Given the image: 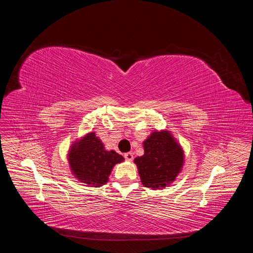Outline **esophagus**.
<instances>
[{"instance_id": "obj_1", "label": "esophagus", "mask_w": 253, "mask_h": 253, "mask_svg": "<svg viewBox=\"0 0 253 253\" xmlns=\"http://www.w3.org/2000/svg\"><path fill=\"white\" fill-rule=\"evenodd\" d=\"M125 158H126V160H128V162H132V160H133V158H134V155H133V153H131V152H128V153H126V154H125Z\"/></svg>"}]
</instances>
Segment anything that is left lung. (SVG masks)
I'll return each mask as SVG.
<instances>
[{"mask_svg": "<svg viewBox=\"0 0 253 253\" xmlns=\"http://www.w3.org/2000/svg\"><path fill=\"white\" fill-rule=\"evenodd\" d=\"M144 154L136 157L142 185L148 188H164L172 182L183 164L181 148L168 131L153 132L143 142Z\"/></svg>", "mask_w": 253, "mask_h": 253, "instance_id": "obj_1", "label": "left lung"}]
</instances>
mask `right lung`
<instances>
[{
  "mask_svg": "<svg viewBox=\"0 0 253 253\" xmlns=\"http://www.w3.org/2000/svg\"><path fill=\"white\" fill-rule=\"evenodd\" d=\"M68 162L73 173L81 182L100 187L108 181L113 167L124 162V157L115 151L104 150L96 134L89 133L72 145Z\"/></svg>",
  "mask_w": 253,
  "mask_h": 253,
  "instance_id": "add662e5",
  "label": "right lung"
}]
</instances>
